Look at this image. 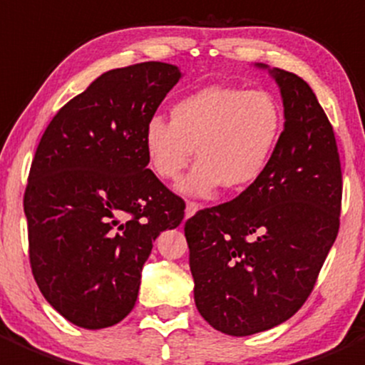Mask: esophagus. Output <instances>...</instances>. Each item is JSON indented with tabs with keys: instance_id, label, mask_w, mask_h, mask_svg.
Wrapping results in <instances>:
<instances>
[{
	"instance_id": "obj_1",
	"label": "esophagus",
	"mask_w": 365,
	"mask_h": 365,
	"mask_svg": "<svg viewBox=\"0 0 365 365\" xmlns=\"http://www.w3.org/2000/svg\"><path fill=\"white\" fill-rule=\"evenodd\" d=\"M197 208H200V205L194 203V201H189V203H187V207H185V217L187 219L192 217V215L197 212Z\"/></svg>"
}]
</instances>
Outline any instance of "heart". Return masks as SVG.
Masks as SVG:
<instances>
[{"label": "heart", "instance_id": "obj_1", "mask_svg": "<svg viewBox=\"0 0 365 365\" xmlns=\"http://www.w3.org/2000/svg\"><path fill=\"white\" fill-rule=\"evenodd\" d=\"M284 125V108L272 94L207 85L173 105L171 123L150 119L143 143L151 171L165 182L182 176L196 150L200 162L180 190L210 196L221 185L242 190L257 182L277 153Z\"/></svg>", "mask_w": 365, "mask_h": 365}]
</instances>
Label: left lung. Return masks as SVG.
Segmentation results:
<instances>
[{
  "label": "left lung",
  "mask_w": 365,
  "mask_h": 365,
  "mask_svg": "<svg viewBox=\"0 0 365 365\" xmlns=\"http://www.w3.org/2000/svg\"><path fill=\"white\" fill-rule=\"evenodd\" d=\"M269 73L280 87L285 125L267 171L233 201L185 222L194 302L210 327L233 337L294 316L339 233L342 173L334 128L305 80Z\"/></svg>",
  "instance_id": "1"
}]
</instances>
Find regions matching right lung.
<instances>
[{
    "instance_id": "obj_1",
    "label": "right lung",
    "mask_w": 365,
    "mask_h": 365,
    "mask_svg": "<svg viewBox=\"0 0 365 365\" xmlns=\"http://www.w3.org/2000/svg\"><path fill=\"white\" fill-rule=\"evenodd\" d=\"M182 73L143 62L101 74L46 128L24 215L34 278L69 323L100 330L135 307L140 271L185 203L151 169L144 128Z\"/></svg>"
}]
</instances>
